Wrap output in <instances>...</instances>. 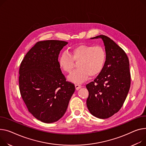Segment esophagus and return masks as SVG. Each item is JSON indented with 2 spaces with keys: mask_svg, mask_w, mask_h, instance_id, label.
Wrapping results in <instances>:
<instances>
[{
  "mask_svg": "<svg viewBox=\"0 0 146 146\" xmlns=\"http://www.w3.org/2000/svg\"><path fill=\"white\" fill-rule=\"evenodd\" d=\"M75 87H76V89L77 90H78L79 89H80L81 87H82V86L80 85V84H75Z\"/></svg>",
  "mask_w": 146,
  "mask_h": 146,
  "instance_id": "34e87169",
  "label": "esophagus"
}]
</instances>
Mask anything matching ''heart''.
Instances as JSON below:
<instances>
[{"instance_id":"obj_1","label":"heart","mask_w":146,"mask_h":146,"mask_svg":"<svg viewBox=\"0 0 146 146\" xmlns=\"http://www.w3.org/2000/svg\"><path fill=\"white\" fill-rule=\"evenodd\" d=\"M106 61V53L100 46L82 44L70 50V54L63 52L59 57L58 62L61 69L69 73L73 69L74 63L77 64V70L68 76V79L74 83H80L85 81L89 76L94 77L103 70Z\"/></svg>"}]
</instances>
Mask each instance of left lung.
Instances as JSON below:
<instances>
[{
  "instance_id": "1",
  "label": "left lung",
  "mask_w": 146,
  "mask_h": 146,
  "mask_svg": "<svg viewBox=\"0 0 146 146\" xmlns=\"http://www.w3.org/2000/svg\"><path fill=\"white\" fill-rule=\"evenodd\" d=\"M106 53L102 72L93 82L86 85L89 97L86 100L90 113L99 119H108L121 109L130 87L129 58L122 48L109 37L100 35Z\"/></svg>"
}]
</instances>
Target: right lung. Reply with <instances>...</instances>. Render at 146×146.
Instances as JSON below:
<instances>
[{
	"label": "right lung",
	"mask_w": 146,
	"mask_h": 146,
	"mask_svg": "<svg viewBox=\"0 0 146 146\" xmlns=\"http://www.w3.org/2000/svg\"><path fill=\"white\" fill-rule=\"evenodd\" d=\"M68 43L48 40L37 42L23 59L19 69V89L27 108L37 120L52 123L62 118L75 86L67 82L58 62Z\"/></svg>",
	"instance_id": "add662e5"
}]
</instances>
